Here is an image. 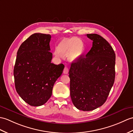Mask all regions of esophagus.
I'll return each mask as SVG.
<instances>
[{"label": "esophagus", "mask_w": 133, "mask_h": 133, "mask_svg": "<svg viewBox=\"0 0 133 133\" xmlns=\"http://www.w3.org/2000/svg\"><path fill=\"white\" fill-rule=\"evenodd\" d=\"M68 72H69V69H68L67 67H65L63 70V73L65 74H67Z\"/></svg>", "instance_id": "1"}]
</instances>
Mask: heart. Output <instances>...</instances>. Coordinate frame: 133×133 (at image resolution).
<instances>
[{"label": "heart", "instance_id": "1", "mask_svg": "<svg viewBox=\"0 0 133 133\" xmlns=\"http://www.w3.org/2000/svg\"><path fill=\"white\" fill-rule=\"evenodd\" d=\"M83 42L78 38L65 39L62 41L58 45L57 50L62 55H69L70 61H75L82 52Z\"/></svg>", "mask_w": 133, "mask_h": 133}]
</instances>
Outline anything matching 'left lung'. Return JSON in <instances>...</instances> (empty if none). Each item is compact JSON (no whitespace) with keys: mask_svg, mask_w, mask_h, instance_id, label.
Here are the masks:
<instances>
[{"mask_svg":"<svg viewBox=\"0 0 133 133\" xmlns=\"http://www.w3.org/2000/svg\"><path fill=\"white\" fill-rule=\"evenodd\" d=\"M87 36L93 41L92 47L71 63L69 73L72 103L83 111L103 105L115 79L116 54L112 47L97 34Z\"/></svg>","mask_w":133,"mask_h":133,"instance_id":"left-lung-1","label":"left lung"}]
</instances>
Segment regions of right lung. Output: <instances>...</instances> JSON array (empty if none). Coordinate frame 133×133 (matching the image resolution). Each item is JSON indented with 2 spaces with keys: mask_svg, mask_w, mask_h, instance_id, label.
I'll use <instances>...</instances> for the list:
<instances>
[{
  "mask_svg": "<svg viewBox=\"0 0 133 133\" xmlns=\"http://www.w3.org/2000/svg\"><path fill=\"white\" fill-rule=\"evenodd\" d=\"M51 36L35 33L20 46L14 70L17 94L33 107L45 104L52 95L53 85L62 75L64 66L51 62Z\"/></svg>",
  "mask_w": 133,
  "mask_h": 133,
  "instance_id": "obj_1",
  "label": "right lung"
}]
</instances>
